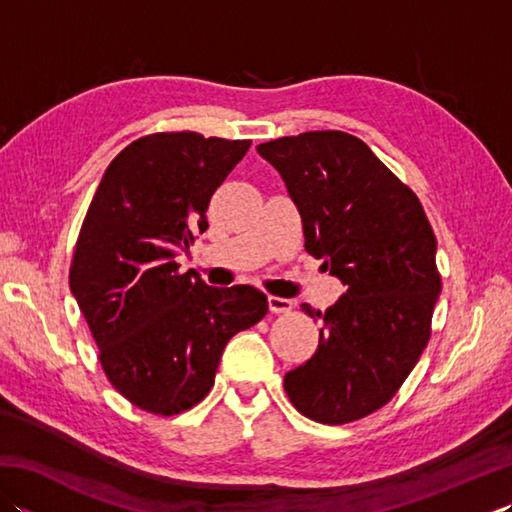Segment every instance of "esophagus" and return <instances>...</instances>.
<instances>
[{
	"instance_id": "obj_1",
	"label": "esophagus",
	"mask_w": 512,
	"mask_h": 512,
	"mask_svg": "<svg viewBox=\"0 0 512 512\" xmlns=\"http://www.w3.org/2000/svg\"><path fill=\"white\" fill-rule=\"evenodd\" d=\"M292 306H295V303H292L286 297H273V295L268 297V308H270V312H275V314H286V312L292 310Z\"/></svg>"
}]
</instances>
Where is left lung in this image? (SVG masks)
Masks as SVG:
<instances>
[{
    "mask_svg": "<svg viewBox=\"0 0 512 512\" xmlns=\"http://www.w3.org/2000/svg\"><path fill=\"white\" fill-rule=\"evenodd\" d=\"M286 182L306 250L341 279L345 295L325 310L319 347L284 376L303 416L343 424L391 400L431 336L440 297L438 242L411 189L363 140L308 132L257 145Z\"/></svg>",
    "mask_w": 512,
    "mask_h": 512,
    "instance_id": "obj_1",
    "label": "left lung"
}]
</instances>
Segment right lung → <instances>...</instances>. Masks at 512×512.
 <instances>
[{"instance_id": "1", "label": "right lung", "mask_w": 512, "mask_h": 512, "mask_svg": "<svg viewBox=\"0 0 512 512\" xmlns=\"http://www.w3.org/2000/svg\"><path fill=\"white\" fill-rule=\"evenodd\" d=\"M248 147L193 132L134 140L105 169L81 226L72 295L110 383L158 416L209 394L226 343L268 312L262 290L206 286L176 264Z\"/></svg>"}]
</instances>
